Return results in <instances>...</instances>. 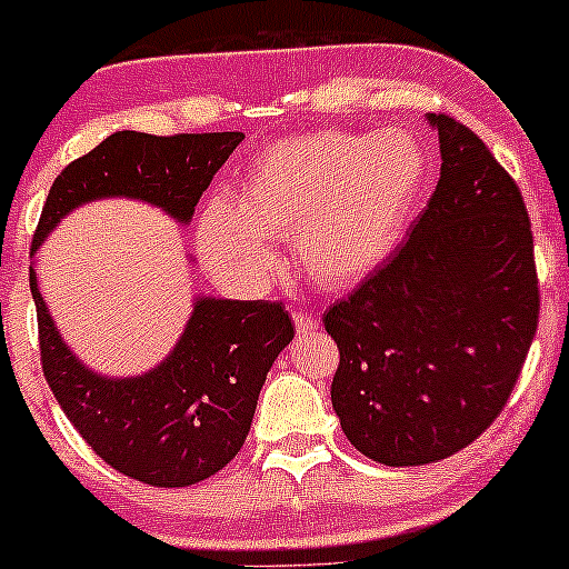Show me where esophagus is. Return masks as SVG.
Returning <instances> with one entry per match:
<instances>
[{"label": "esophagus", "instance_id": "obj_1", "mask_svg": "<svg viewBox=\"0 0 569 569\" xmlns=\"http://www.w3.org/2000/svg\"><path fill=\"white\" fill-rule=\"evenodd\" d=\"M295 327H297V332L308 336V332L319 330V319L308 311H295Z\"/></svg>", "mask_w": 569, "mask_h": 569}]
</instances>
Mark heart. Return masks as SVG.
Wrapping results in <instances>:
<instances>
[{
  "label": "heart",
  "mask_w": 569,
  "mask_h": 569,
  "mask_svg": "<svg viewBox=\"0 0 569 569\" xmlns=\"http://www.w3.org/2000/svg\"><path fill=\"white\" fill-rule=\"evenodd\" d=\"M427 181L407 131H317L269 146L248 168L242 200L220 194L198 222V250L222 283L261 291L274 239L295 233L297 263L327 286L375 272L405 233Z\"/></svg>",
  "instance_id": "heart-1"
}]
</instances>
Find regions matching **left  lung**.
Listing matches in <instances>:
<instances>
[{
  "instance_id": "1",
  "label": "left lung",
  "mask_w": 569,
  "mask_h": 569,
  "mask_svg": "<svg viewBox=\"0 0 569 569\" xmlns=\"http://www.w3.org/2000/svg\"><path fill=\"white\" fill-rule=\"evenodd\" d=\"M429 120L443 164L427 209L321 317L338 343L330 399L343 435L396 468L446 460L501 416L539 321L520 187L468 126Z\"/></svg>"
}]
</instances>
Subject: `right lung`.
<instances>
[{
    "instance_id": "obj_1",
    "label": "right lung",
    "mask_w": 569,
    "mask_h": 569,
    "mask_svg": "<svg viewBox=\"0 0 569 569\" xmlns=\"http://www.w3.org/2000/svg\"><path fill=\"white\" fill-rule=\"evenodd\" d=\"M242 140V131L170 137L114 131L54 178L32 252L60 217L109 194L148 200L176 220H192L200 194ZM30 289L40 366L62 412L101 460L151 487H189L239 455L267 371L295 338L283 302L203 297L159 369L134 380H107L68 352L32 269Z\"/></svg>"
}]
</instances>
